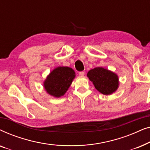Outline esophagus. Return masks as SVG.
Returning a JSON list of instances; mask_svg holds the SVG:
<instances>
[{
  "mask_svg": "<svg viewBox=\"0 0 150 150\" xmlns=\"http://www.w3.org/2000/svg\"><path fill=\"white\" fill-rule=\"evenodd\" d=\"M79 76H84V74H85V71H79Z\"/></svg>",
  "mask_w": 150,
  "mask_h": 150,
  "instance_id": "esophagus-1",
  "label": "esophagus"
}]
</instances>
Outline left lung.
Masks as SVG:
<instances>
[{
    "mask_svg": "<svg viewBox=\"0 0 150 150\" xmlns=\"http://www.w3.org/2000/svg\"><path fill=\"white\" fill-rule=\"evenodd\" d=\"M87 76L96 89L104 95H110L117 89L118 77L115 74L103 67H96L89 71Z\"/></svg>",
    "mask_w": 150,
    "mask_h": 150,
    "instance_id": "8db88e82",
    "label": "left lung"
}]
</instances>
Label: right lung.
Wrapping results in <instances>:
<instances>
[{"label": "right lung", "instance_id": "obj_1", "mask_svg": "<svg viewBox=\"0 0 150 150\" xmlns=\"http://www.w3.org/2000/svg\"><path fill=\"white\" fill-rule=\"evenodd\" d=\"M74 77V71L70 67H57L51 71L45 81V89L51 96L61 97L67 91Z\"/></svg>", "mask_w": 150, "mask_h": 150}]
</instances>
